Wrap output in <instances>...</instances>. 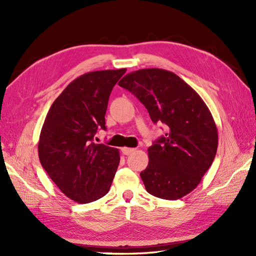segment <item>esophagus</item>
Masks as SVG:
<instances>
[{
    "mask_svg": "<svg viewBox=\"0 0 256 256\" xmlns=\"http://www.w3.org/2000/svg\"><path fill=\"white\" fill-rule=\"evenodd\" d=\"M134 150H135V148H122V153H123L124 155H130V154H132Z\"/></svg>",
    "mask_w": 256,
    "mask_h": 256,
    "instance_id": "34e87169",
    "label": "esophagus"
}]
</instances>
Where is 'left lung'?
Here are the masks:
<instances>
[{
	"mask_svg": "<svg viewBox=\"0 0 256 256\" xmlns=\"http://www.w3.org/2000/svg\"><path fill=\"white\" fill-rule=\"evenodd\" d=\"M148 108L166 134L148 148V165L140 172L148 192L177 200L198 186L218 148V131L208 106L192 86L168 70L140 69L120 80Z\"/></svg>",
	"mask_w": 256,
	"mask_h": 256,
	"instance_id": "1",
	"label": "left lung"
}]
</instances>
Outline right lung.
<instances>
[{
	"label": "right lung",
	"instance_id": "1",
	"mask_svg": "<svg viewBox=\"0 0 256 256\" xmlns=\"http://www.w3.org/2000/svg\"><path fill=\"white\" fill-rule=\"evenodd\" d=\"M126 69L99 70L80 76L54 101L42 128L38 156L62 192L79 204L106 196L118 162V150L94 143L98 128L106 130L113 86Z\"/></svg>",
	"mask_w": 256,
	"mask_h": 256
}]
</instances>
